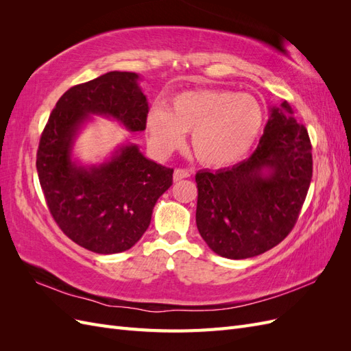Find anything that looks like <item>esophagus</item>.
Wrapping results in <instances>:
<instances>
[{
  "mask_svg": "<svg viewBox=\"0 0 351 351\" xmlns=\"http://www.w3.org/2000/svg\"><path fill=\"white\" fill-rule=\"evenodd\" d=\"M187 177H190V171H189V169L176 168V171H174V182H178V180L187 178Z\"/></svg>",
  "mask_w": 351,
  "mask_h": 351,
  "instance_id": "esophagus-1",
  "label": "esophagus"
}]
</instances>
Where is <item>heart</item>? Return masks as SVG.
I'll use <instances>...</instances> for the list:
<instances>
[{"mask_svg":"<svg viewBox=\"0 0 351 351\" xmlns=\"http://www.w3.org/2000/svg\"><path fill=\"white\" fill-rule=\"evenodd\" d=\"M263 124L259 101L247 93L199 89L176 95L169 108L154 107L147 114V133L159 151L183 146L192 133L193 154L202 164L226 167L247 154Z\"/></svg>","mask_w":351,"mask_h":351,"instance_id":"b5f03b06","label":"heart"}]
</instances>
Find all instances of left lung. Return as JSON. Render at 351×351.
Returning <instances> with one entry per match:
<instances>
[{
    "mask_svg": "<svg viewBox=\"0 0 351 351\" xmlns=\"http://www.w3.org/2000/svg\"><path fill=\"white\" fill-rule=\"evenodd\" d=\"M312 145L290 104L271 108L259 145L231 168L196 174V226L222 258L246 259L277 246L295 226L311 186Z\"/></svg>",
    "mask_w": 351,
    "mask_h": 351,
    "instance_id": "left-lung-1",
    "label": "left lung"
}]
</instances>
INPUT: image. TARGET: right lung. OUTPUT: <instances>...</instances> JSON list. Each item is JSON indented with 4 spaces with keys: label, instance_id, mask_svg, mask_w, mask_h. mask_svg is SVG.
Listing matches in <instances>:
<instances>
[{
    "label": "right lung",
    "instance_id": "1",
    "mask_svg": "<svg viewBox=\"0 0 351 351\" xmlns=\"http://www.w3.org/2000/svg\"><path fill=\"white\" fill-rule=\"evenodd\" d=\"M130 71H110L70 88L52 110L40 134L36 169L47 206L64 234L101 254L133 247L151 224L152 210L173 184V168L124 145L110 161L82 167L71 159L74 139L89 114L143 132L147 99Z\"/></svg>",
    "mask_w": 351,
    "mask_h": 351
}]
</instances>
